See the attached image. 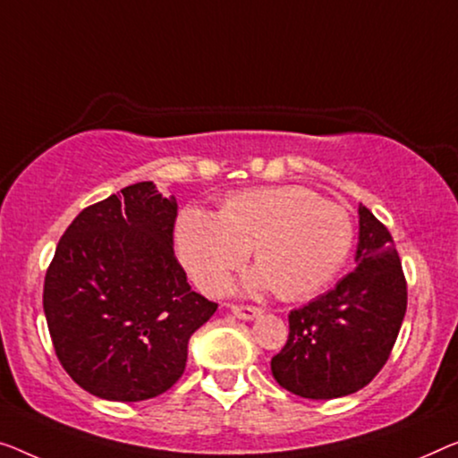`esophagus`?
I'll use <instances>...</instances> for the list:
<instances>
[{
  "mask_svg": "<svg viewBox=\"0 0 458 458\" xmlns=\"http://www.w3.org/2000/svg\"><path fill=\"white\" fill-rule=\"evenodd\" d=\"M232 315L236 318H242V320H252L261 315V309H257V306H241V304H232L230 306Z\"/></svg>",
  "mask_w": 458,
  "mask_h": 458,
  "instance_id": "34e87169",
  "label": "esophagus"
}]
</instances>
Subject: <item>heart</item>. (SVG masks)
Returning <instances> with one entry per match:
<instances>
[{
  "label": "heart",
  "mask_w": 458,
  "mask_h": 458,
  "mask_svg": "<svg viewBox=\"0 0 458 458\" xmlns=\"http://www.w3.org/2000/svg\"><path fill=\"white\" fill-rule=\"evenodd\" d=\"M174 242L189 277L208 294L226 288L252 247L259 269L250 273L249 288L273 285L282 298L296 300L323 290L344 267L353 224L344 208L320 201L309 189L265 187L230 195L220 216L182 209Z\"/></svg>",
  "instance_id": "obj_1"
}]
</instances>
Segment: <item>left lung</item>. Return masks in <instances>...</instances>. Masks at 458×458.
Returning a JSON list of instances; mask_svg holds the SVG:
<instances>
[{
    "instance_id": "left-lung-1",
    "label": "left lung",
    "mask_w": 458,
    "mask_h": 458,
    "mask_svg": "<svg viewBox=\"0 0 458 458\" xmlns=\"http://www.w3.org/2000/svg\"><path fill=\"white\" fill-rule=\"evenodd\" d=\"M356 269L290 312L288 344L271 358L279 386L304 399L364 388L386 364L407 310V284L391 232L358 208Z\"/></svg>"
}]
</instances>
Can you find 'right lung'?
<instances>
[{
    "label": "right lung",
    "mask_w": 458,
    "mask_h": 458,
    "mask_svg": "<svg viewBox=\"0 0 458 458\" xmlns=\"http://www.w3.org/2000/svg\"><path fill=\"white\" fill-rule=\"evenodd\" d=\"M174 220V197L146 181L81 209L61 236L43 309L61 366L94 397L133 403L168 391L217 309L176 261Z\"/></svg>",
    "instance_id": "1"
}]
</instances>
